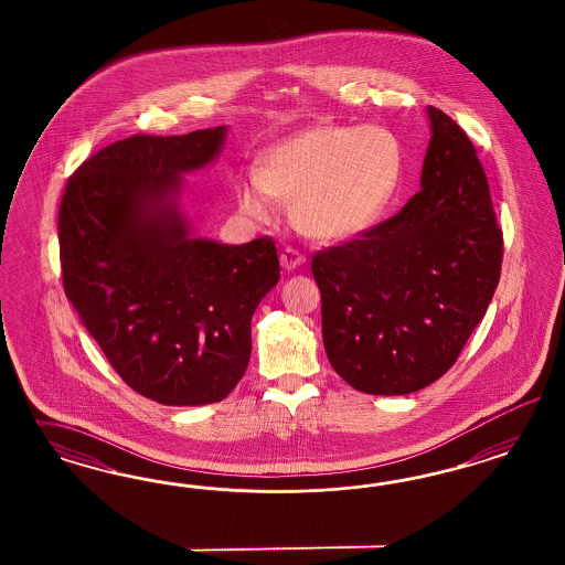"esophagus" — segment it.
Here are the masks:
<instances>
[{
    "instance_id": "1",
    "label": "esophagus",
    "mask_w": 565,
    "mask_h": 565,
    "mask_svg": "<svg viewBox=\"0 0 565 565\" xmlns=\"http://www.w3.org/2000/svg\"><path fill=\"white\" fill-rule=\"evenodd\" d=\"M279 260H281V267L284 269H296V267H300V265H305V260L307 257L298 250V248H294V246H286L284 250H281V255H279Z\"/></svg>"
}]
</instances>
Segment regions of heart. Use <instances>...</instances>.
<instances>
[{"mask_svg": "<svg viewBox=\"0 0 565 565\" xmlns=\"http://www.w3.org/2000/svg\"><path fill=\"white\" fill-rule=\"evenodd\" d=\"M406 170L404 147L383 126L319 124L267 149L258 170L242 173L239 209L267 220L274 199L294 205L315 238H352L394 203Z\"/></svg>", "mask_w": 565, "mask_h": 565, "instance_id": "b5f03b06", "label": "heart"}]
</instances>
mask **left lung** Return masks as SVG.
I'll list each match as a JSON object with an SVG mask.
<instances>
[{
    "label": "left lung",
    "mask_w": 565,
    "mask_h": 565,
    "mask_svg": "<svg viewBox=\"0 0 565 565\" xmlns=\"http://www.w3.org/2000/svg\"><path fill=\"white\" fill-rule=\"evenodd\" d=\"M427 111L423 190L310 263L327 359L364 394H412L445 375L501 275L503 232L477 149L441 109Z\"/></svg>",
    "instance_id": "8db88e82"
}]
</instances>
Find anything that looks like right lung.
<instances>
[{"mask_svg":"<svg viewBox=\"0 0 565 565\" xmlns=\"http://www.w3.org/2000/svg\"><path fill=\"white\" fill-rule=\"evenodd\" d=\"M225 128L137 135L68 178L57 236L62 284L86 331L137 394L166 406L222 402L250 359V319L279 279L271 236L190 238L163 203L209 163Z\"/></svg>","mask_w":565,"mask_h":565,"instance_id":"obj_1","label":"right lung"}]
</instances>
